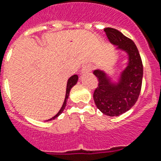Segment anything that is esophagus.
Segmentation results:
<instances>
[{
  "label": "esophagus",
  "instance_id": "obj_1",
  "mask_svg": "<svg viewBox=\"0 0 161 161\" xmlns=\"http://www.w3.org/2000/svg\"><path fill=\"white\" fill-rule=\"evenodd\" d=\"M92 70V66L91 64H87L82 68L81 72L82 73H87V72H91Z\"/></svg>",
  "mask_w": 161,
  "mask_h": 161
}]
</instances>
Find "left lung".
<instances>
[{"label": "left lung", "instance_id": "8db88e82", "mask_svg": "<svg viewBox=\"0 0 161 161\" xmlns=\"http://www.w3.org/2000/svg\"><path fill=\"white\" fill-rule=\"evenodd\" d=\"M104 31L111 43L127 53L129 63L117 85L111 83L104 72L94 71L98 85L94 91L93 99L103 114L118 116L133 107L137 101L142 88L143 66L137 47L131 39L114 28H106Z\"/></svg>", "mask_w": 161, "mask_h": 161}]
</instances>
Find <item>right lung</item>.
Returning a JSON list of instances; mask_svg holds the SVG:
<instances>
[{"label": "right lung", "mask_w": 161, "mask_h": 161, "mask_svg": "<svg viewBox=\"0 0 161 161\" xmlns=\"http://www.w3.org/2000/svg\"><path fill=\"white\" fill-rule=\"evenodd\" d=\"M77 80H78V75H72L69 79V80H68V83H67V89H66V95H65V99H64V104H63L62 108H61V109L58 111V113L55 116H53V118H51L50 119H48V120H51V119H54L55 118H57V117L58 116L59 114H62V112L64 111V109L65 108V106H66V103H67V99L68 97H69V92H70V89L72 87H73L75 85L76 82H77Z\"/></svg>", "instance_id": "add662e5"}]
</instances>
